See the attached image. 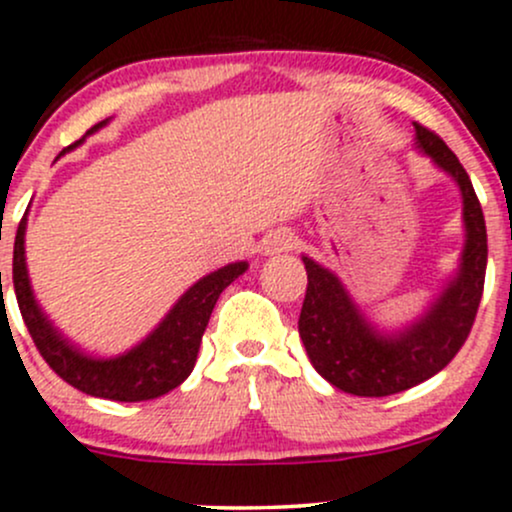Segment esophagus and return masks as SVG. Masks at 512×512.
I'll list each match as a JSON object with an SVG mask.
<instances>
[{
    "label": "esophagus",
    "mask_w": 512,
    "mask_h": 512,
    "mask_svg": "<svg viewBox=\"0 0 512 512\" xmlns=\"http://www.w3.org/2000/svg\"><path fill=\"white\" fill-rule=\"evenodd\" d=\"M294 245H297V238L289 230H277L265 240V255H279V252L292 250Z\"/></svg>",
    "instance_id": "obj_1"
}]
</instances>
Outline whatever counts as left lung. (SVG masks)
<instances>
[{
    "instance_id": "obj_1",
    "label": "left lung",
    "mask_w": 512,
    "mask_h": 512,
    "mask_svg": "<svg viewBox=\"0 0 512 512\" xmlns=\"http://www.w3.org/2000/svg\"><path fill=\"white\" fill-rule=\"evenodd\" d=\"M414 147L461 191L464 247L459 267L417 319L402 328L375 326L328 267L301 255L309 277L299 336L321 378L358 397H385L424 383L451 363L476 319L488 262L481 203L456 154L414 122Z\"/></svg>"
}]
</instances>
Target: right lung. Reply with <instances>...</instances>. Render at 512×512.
<instances>
[{
	"instance_id": "1",
	"label": "right lung",
	"mask_w": 512,
	"mask_h": 512,
	"mask_svg": "<svg viewBox=\"0 0 512 512\" xmlns=\"http://www.w3.org/2000/svg\"><path fill=\"white\" fill-rule=\"evenodd\" d=\"M107 122L110 120L90 127L85 137L98 132ZM85 137L63 149L58 157L83 144ZM247 267H250L247 262H230L198 279L137 346L112 358H93L75 348L43 314L31 289L29 270H26V213L16 230L12 282L24 324L53 373L61 375L68 385L78 387L85 395L115 402H142L166 395L191 375L215 301L225 287H230V282L247 272Z\"/></svg>"
}]
</instances>
